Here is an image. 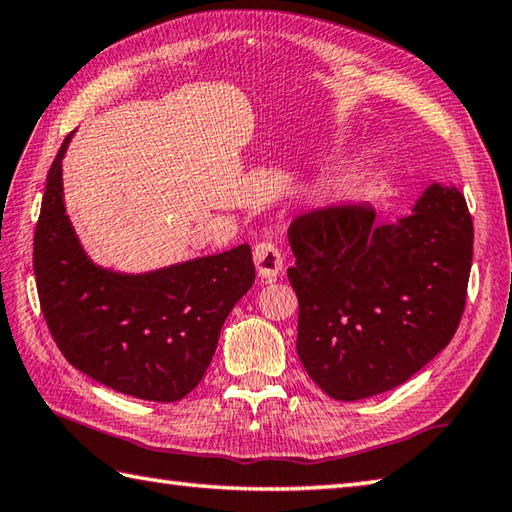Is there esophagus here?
Segmentation results:
<instances>
[{"label":"esophagus","instance_id":"1","mask_svg":"<svg viewBox=\"0 0 512 512\" xmlns=\"http://www.w3.org/2000/svg\"><path fill=\"white\" fill-rule=\"evenodd\" d=\"M253 262L257 266L259 277L264 279H275L281 273V266H284V257H281V250L273 242H259L253 250Z\"/></svg>","mask_w":512,"mask_h":512}]
</instances>
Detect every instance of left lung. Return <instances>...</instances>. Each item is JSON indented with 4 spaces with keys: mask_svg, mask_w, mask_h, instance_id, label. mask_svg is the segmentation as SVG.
Returning <instances> with one entry per match:
<instances>
[{
    "mask_svg": "<svg viewBox=\"0 0 512 512\" xmlns=\"http://www.w3.org/2000/svg\"><path fill=\"white\" fill-rule=\"evenodd\" d=\"M288 239L297 354L330 398L383 394L451 343L473 262V220L455 187L431 184L400 224H376L369 204L321 206L297 215Z\"/></svg>",
    "mask_w": 512,
    "mask_h": 512,
    "instance_id": "obj_1",
    "label": "left lung"
}]
</instances>
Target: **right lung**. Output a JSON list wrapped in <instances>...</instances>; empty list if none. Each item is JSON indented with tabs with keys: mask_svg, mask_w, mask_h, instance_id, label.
Listing matches in <instances>:
<instances>
[{
	"mask_svg": "<svg viewBox=\"0 0 512 512\" xmlns=\"http://www.w3.org/2000/svg\"><path fill=\"white\" fill-rule=\"evenodd\" d=\"M70 136L48 171L35 228L43 319L83 374L127 396L176 402L198 387L228 312L255 284L250 246L147 275L94 266L65 215L61 158Z\"/></svg>",
	"mask_w": 512,
	"mask_h": 512,
	"instance_id": "add662e5",
	"label": "right lung"
}]
</instances>
